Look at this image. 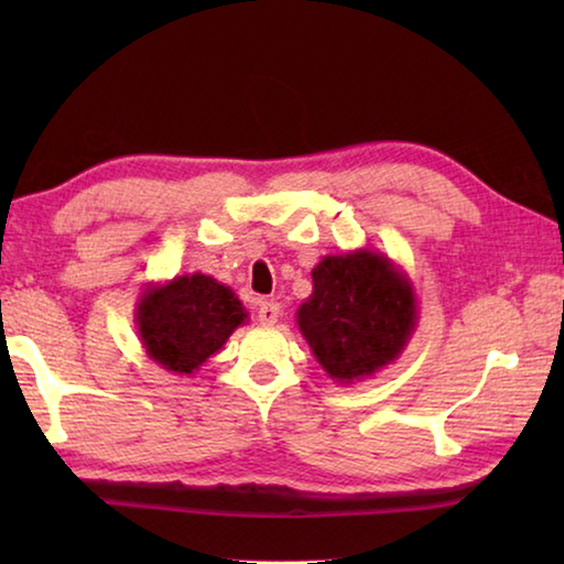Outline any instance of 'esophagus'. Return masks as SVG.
Here are the masks:
<instances>
[{"label":"esophagus","mask_w":564,"mask_h":564,"mask_svg":"<svg viewBox=\"0 0 564 564\" xmlns=\"http://www.w3.org/2000/svg\"><path fill=\"white\" fill-rule=\"evenodd\" d=\"M279 318H281V305L273 303V301H261V305H259L261 326H275Z\"/></svg>","instance_id":"34e87169"}]
</instances>
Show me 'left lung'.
<instances>
[{
    "label": "left lung",
    "instance_id": "1",
    "mask_svg": "<svg viewBox=\"0 0 564 564\" xmlns=\"http://www.w3.org/2000/svg\"><path fill=\"white\" fill-rule=\"evenodd\" d=\"M311 279L295 323L330 380L358 383L400 358L417 326V295L395 261L356 248L323 256Z\"/></svg>",
    "mask_w": 564,
    "mask_h": 564
}]
</instances>
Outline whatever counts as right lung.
<instances>
[{"mask_svg": "<svg viewBox=\"0 0 564 564\" xmlns=\"http://www.w3.org/2000/svg\"><path fill=\"white\" fill-rule=\"evenodd\" d=\"M133 316L141 348L151 360L169 373L194 376L243 326L248 311L212 275L184 273L164 283H147Z\"/></svg>", "mask_w": 564, "mask_h": 564, "instance_id": "1", "label": "right lung"}]
</instances>
